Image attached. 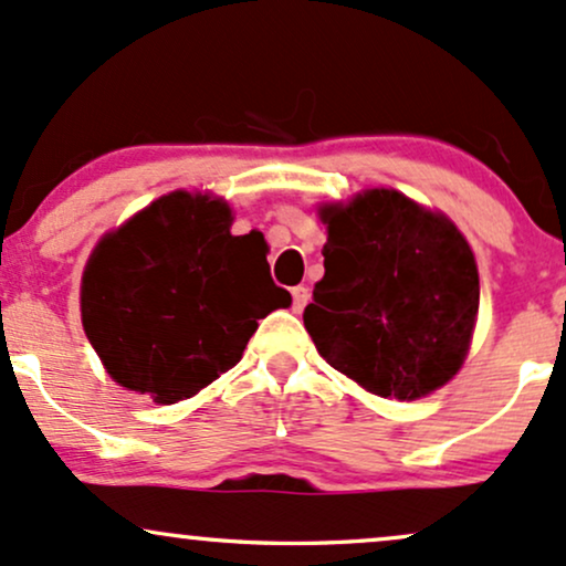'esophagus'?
Instances as JSON below:
<instances>
[{
  "label": "esophagus",
  "mask_w": 566,
  "mask_h": 566,
  "mask_svg": "<svg viewBox=\"0 0 566 566\" xmlns=\"http://www.w3.org/2000/svg\"><path fill=\"white\" fill-rule=\"evenodd\" d=\"M291 296H294V312H302L304 307H307L310 291L304 289V285H296V289H291Z\"/></svg>",
  "instance_id": "1"
}]
</instances>
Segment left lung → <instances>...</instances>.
<instances>
[{"label":"left lung","mask_w":566,"mask_h":566,"mask_svg":"<svg viewBox=\"0 0 566 566\" xmlns=\"http://www.w3.org/2000/svg\"><path fill=\"white\" fill-rule=\"evenodd\" d=\"M325 275L304 328L331 368L391 400H418L467 357L480 275L467 238L397 190L321 211Z\"/></svg>","instance_id":"8db88e82"}]
</instances>
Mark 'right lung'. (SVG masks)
Masks as SVG:
<instances>
[{
    "label": "right lung",
    "instance_id": "right-lung-1",
    "mask_svg": "<svg viewBox=\"0 0 566 566\" xmlns=\"http://www.w3.org/2000/svg\"><path fill=\"white\" fill-rule=\"evenodd\" d=\"M219 198L169 192L105 235L82 277V323L105 370L153 402L209 387L241 360L259 321L289 307L268 245L230 235Z\"/></svg>",
    "mask_w": 566,
    "mask_h": 566
}]
</instances>
